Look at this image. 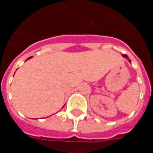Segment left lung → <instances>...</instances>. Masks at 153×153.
Listing matches in <instances>:
<instances>
[{
  "label": "left lung",
  "instance_id": "8db88e82",
  "mask_svg": "<svg viewBox=\"0 0 153 153\" xmlns=\"http://www.w3.org/2000/svg\"><path fill=\"white\" fill-rule=\"evenodd\" d=\"M123 56V57H125V58H126V59H128V60H129V63H131V61H130V60H129V58H128V56H127V55H126V54H123L122 55Z\"/></svg>",
  "mask_w": 153,
  "mask_h": 153
}]
</instances>
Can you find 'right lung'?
I'll return each mask as SVG.
<instances>
[{"mask_svg": "<svg viewBox=\"0 0 153 153\" xmlns=\"http://www.w3.org/2000/svg\"><path fill=\"white\" fill-rule=\"evenodd\" d=\"M31 57H32V56H31ZM31 57H29V58H28V59H30V58H31ZM28 59H27V60H28ZM63 107H64V106H63Z\"/></svg>", "mask_w": 153, "mask_h": 153, "instance_id": "1", "label": "right lung"}]
</instances>
